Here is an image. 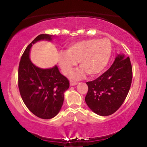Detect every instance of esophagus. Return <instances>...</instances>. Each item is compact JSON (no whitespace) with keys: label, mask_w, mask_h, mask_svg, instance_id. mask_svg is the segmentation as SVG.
<instances>
[{"label":"esophagus","mask_w":147,"mask_h":147,"mask_svg":"<svg viewBox=\"0 0 147 147\" xmlns=\"http://www.w3.org/2000/svg\"><path fill=\"white\" fill-rule=\"evenodd\" d=\"M78 84L77 83V82H71L70 83V85L71 86H75V85H77V84Z\"/></svg>","instance_id":"1"}]
</instances>
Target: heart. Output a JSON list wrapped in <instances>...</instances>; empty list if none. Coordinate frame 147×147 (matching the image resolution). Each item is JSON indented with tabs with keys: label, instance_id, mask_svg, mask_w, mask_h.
<instances>
[{
	"label": "heart",
	"instance_id": "1",
	"mask_svg": "<svg viewBox=\"0 0 147 147\" xmlns=\"http://www.w3.org/2000/svg\"><path fill=\"white\" fill-rule=\"evenodd\" d=\"M112 45L107 38H88L71 43L66 52L59 57V65L65 75L72 73L77 66L80 68L72 78L79 79L86 72L90 77H95L105 69L110 61Z\"/></svg>",
	"mask_w": 147,
	"mask_h": 147
}]
</instances>
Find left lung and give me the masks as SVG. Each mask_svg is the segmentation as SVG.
<instances>
[{
	"label": "left lung",
	"instance_id": "obj_1",
	"mask_svg": "<svg viewBox=\"0 0 147 147\" xmlns=\"http://www.w3.org/2000/svg\"><path fill=\"white\" fill-rule=\"evenodd\" d=\"M132 77L129 57L117 55L107 71L95 80L86 82L88 90L85 101L88 106L101 116L114 113L125 100Z\"/></svg>",
	"mask_w": 147,
	"mask_h": 147
}]
</instances>
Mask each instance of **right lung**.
<instances>
[{
  "instance_id": "add662e5",
  "label": "right lung",
  "mask_w": 147,
  "mask_h": 147,
  "mask_svg": "<svg viewBox=\"0 0 147 147\" xmlns=\"http://www.w3.org/2000/svg\"><path fill=\"white\" fill-rule=\"evenodd\" d=\"M53 36L40 34L28 45L22 55L18 67V88L25 106L42 119H51L59 113L69 81L60 73L57 65L51 68L36 66L30 59V49L39 41H51Z\"/></svg>"
}]
</instances>
